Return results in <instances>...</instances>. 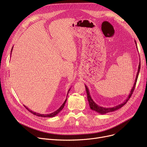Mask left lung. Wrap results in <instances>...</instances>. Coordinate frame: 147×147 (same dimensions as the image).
Returning <instances> with one entry per match:
<instances>
[{"instance_id":"obj_1","label":"left lung","mask_w":147,"mask_h":147,"mask_svg":"<svg viewBox=\"0 0 147 147\" xmlns=\"http://www.w3.org/2000/svg\"><path fill=\"white\" fill-rule=\"evenodd\" d=\"M135 45H136V46L137 48V44H136V41L135 40ZM138 49V48H137ZM140 68H141V62H140V64H139V66H138V72H137V74H136V79H135V83H134V84L133 86V88L132 89V90H130V93L129 94L127 98L125 100V101L123 102V103L118 105H116L115 107H111V108H105V107H101L99 106L98 105H97L94 101V100L92 99L90 95V93H89V89L88 88V87L86 86V85H85V89H86V93H87V96H88V101L89 102V106H90V108L92 110H94L95 111H96L97 113L101 114H106L107 113H110V112H112V111H116L117 110H119V109H120V108H121L123 105H125L127 102L128 101V100L130 99V98L131 97V95H132L133 94V92L134 91V89H135V87L136 86V82H137V79H138V75H139V73H140Z\"/></svg>"}]
</instances>
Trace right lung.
<instances>
[{
  "label": "right lung",
  "instance_id": "add662e5",
  "mask_svg": "<svg viewBox=\"0 0 147 147\" xmlns=\"http://www.w3.org/2000/svg\"><path fill=\"white\" fill-rule=\"evenodd\" d=\"M12 49H13V47H12V49H11V52H12ZM70 89H71V88H69V89L68 91L67 95H68V92H69V90H70ZM67 98H66V99L65 100L63 104H62V105L59 108V109H58L57 110H56L55 111H54L53 113H51V114H39V113H37L32 111V110H30V109H28V108H27V107H26L25 105H24V107L26 108L27 110H28V111H29L30 113H32L34 115H37V116L42 117H54V116H55V115H57L63 109V108H64V105H65V102H66V101H67Z\"/></svg>",
  "mask_w": 147,
  "mask_h": 147
}]
</instances>
